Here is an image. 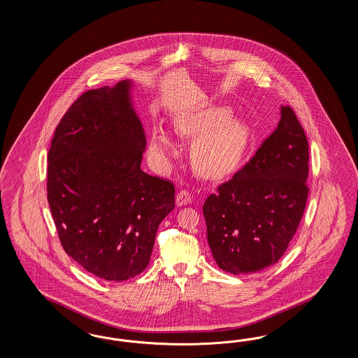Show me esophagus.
I'll list each match as a JSON object with an SVG mask.
<instances>
[{
  "label": "esophagus",
  "instance_id": "34e87169",
  "mask_svg": "<svg viewBox=\"0 0 358 358\" xmlns=\"http://www.w3.org/2000/svg\"><path fill=\"white\" fill-rule=\"evenodd\" d=\"M190 202H192V196H190V193L187 190L182 189L176 195V205L177 206H185V205H187Z\"/></svg>",
  "mask_w": 358,
  "mask_h": 358
}]
</instances>
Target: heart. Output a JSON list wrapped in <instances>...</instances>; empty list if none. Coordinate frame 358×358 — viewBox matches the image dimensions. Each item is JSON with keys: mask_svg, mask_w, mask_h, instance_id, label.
<instances>
[{"mask_svg": "<svg viewBox=\"0 0 358 358\" xmlns=\"http://www.w3.org/2000/svg\"><path fill=\"white\" fill-rule=\"evenodd\" d=\"M229 118V108H211L185 115L177 123V129L185 136H201L193 145L192 162L195 171L206 178H222L232 173L248 148L250 124ZM148 151L155 163H166L176 152L172 136L163 129H153Z\"/></svg>", "mask_w": 358, "mask_h": 358, "instance_id": "1", "label": "heart"}]
</instances>
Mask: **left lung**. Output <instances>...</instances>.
Segmentation results:
<instances>
[{
  "label": "left lung",
  "mask_w": 358,
  "mask_h": 358,
  "mask_svg": "<svg viewBox=\"0 0 358 358\" xmlns=\"http://www.w3.org/2000/svg\"><path fill=\"white\" fill-rule=\"evenodd\" d=\"M308 143L293 108L248 163L203 203L207 240L222 271L250 274L280 260L303 217Z\"/></svg>",
  "instance_id": "8db88e82"
}]
</instances>
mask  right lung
I'll return each mask as SVG.
<instances>
[{
	"mask_svg": "<svg viewBox=\"0 0 358 358\" xmlns=\"http://www.w3.org/2000/svg\"><path fill=\"white\" fill-rule=\"evenodd\" d=\"M131 81L87 90L68 108L48 151L47 199L68 256L106 281H126L151 259L174 185L141 169L145 134Z\"/></svg>",
	"mask_w": 358,
	"mask_h": 358,
	"instance_id": "obj_1",
	"label": "right lung"
}]
</instances>
